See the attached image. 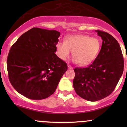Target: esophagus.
I'll return each mask as SVG.
<instances>
[{"mask_svg":"<svg viewBox=\"0 0 127 127\" xmlns=\"http://www.w3.org/2000/svg\"><path fill=\"white\" fill-rule=\"evenodd\" d=\"M67 67H68V69H73V67H72V66H71L70 65L68 64V65H67Z\"/></svg>","mask_w":127,"mask_h":127,"instance_id":"obj_1","label":"esophagus"}]
</instances>
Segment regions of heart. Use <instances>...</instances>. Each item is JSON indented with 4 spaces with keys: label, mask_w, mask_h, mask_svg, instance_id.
I'll return each instance as SVG.
<instances>
[{
    "label": "heart",
    "mask_w": 127,
    "mask_h": 127,
    "mask_svg": "<svg viewBox=\"0 0 127 127\" xmlns=\"http://www.w3.org/2000/svg\"><path fill=\"white\" fill-rule=\"evenodd\" d=\"M100 47L101 43L97 38L83 34L70 35L65 37L64 42H57L56 54L60 59L65 61L72 51L73 62L87 65L95 59Z\"/></svg>",
    "instance_id": "heart-1"
}]
</instances>
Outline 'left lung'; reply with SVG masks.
I'll use <instances>...</instances> for the list:
<instances>
[{
	"label": "left lung",
	"instance_id": "1",
	"mask_svg": "<svg viewBox=\"0 0 127 127\" xmlns=\"http://www.w3.org/2000/svg\"><path fill=\"white\" fill-rule=\"evenodd\" d=\"M101 37V50L93 63L86 68H75L73 87L81 98L96 101L113 92L124 70V59L119 44L112 35L95 30Z\"/></svg>",
	"mask_w": 127,
	"mask_h": 127
}]
</instances>
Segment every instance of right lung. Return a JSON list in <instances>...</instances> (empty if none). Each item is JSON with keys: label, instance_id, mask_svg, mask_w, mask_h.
<instances>
[{"label": "right lung", "instance_id": "right-lung-1", "mask_svg": "<svg viewBox=\"0 0 127 127\" xmlns=\"http://www.w3.org/2000/svg\"><path fill=\"white\" fill-rule=\"evenodd\" d=\"M60 33L33 27L23 34L7 59L9 79L21 95L42 100L54 93L67 65L55 54Z\"/></svg>", "mask_w": 127, "mask_h": 127}]
</instances>
